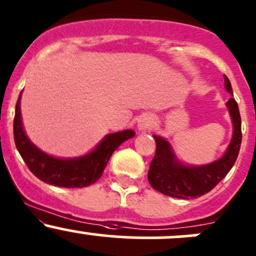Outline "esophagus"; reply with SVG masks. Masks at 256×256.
I'll list each match as a JSON object with an SVG mask.
<instances>
[{"mask_svg": "<svg viewBox=\"0 0 256 256\" xmlns=\"http://www.w3.org/2000/svg\"><path fill=\"white\" fill-rule=\"evenodd\" d=\"M152 118L150 116H142L141 120L138 121V128L140 130H146V128H150V125H152Z\"/></svg>", "mask_w": 256, "mask_h": 256, "instance_id": "34e87169", "label": "esophagus"}]
</instances>
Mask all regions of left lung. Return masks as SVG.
<instances>
[{
	"mask_svg": "<svg viewBox=\"0 0 256 256\" xmlns=\"http://www.w3.org/2000/svg\"><path fill=\"white\" fill-rule=\"evenodd\" d=\"M223 77L226 90L233 94L230 80L227 76ZM227 106L232 116L234 130L227 152L216 162L201 166H184L176 160L168 141L162 137L154 136L157 148L147 176L153 189L172 198H198L211 192L227 176L234 166L242 144V120L236 99L230 98Z\"/></svg>",
	"mask_w": 256,
	"mask_h": 256,
	"instance_id": "1",
	"label": "left lung"
}]
</instances>
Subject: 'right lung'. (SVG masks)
Listing matches in <instances>:
<instances>
[{
    "mask_svg": "<svg viewBox=\"0 0 256 256\" xmlns=\"http://www.w3.org/2000/svg\"><path fill=\"white\" fill-rule=\"evenodd\" d=\"M22 94V93H20ZM20 94L16 104L13 135L16 147L29 170L46 184L61 188H84L103 174L114 150L126 140L135 136L132 130L110 134L88 154L72 160H58L42 152L26 136L20 119Z\"/></svg>",
    "mask_w": 256,
    "mask_h": 256,
    "instance_id": "add662e5",
    "label": "right lung"
}]
</instances>
